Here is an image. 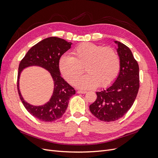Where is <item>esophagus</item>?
Wrapping results in <instances>:
<instances>
[{
  "label": "esophagus",
  "instance_id": "obj_1",
  "mask_svg": "<svg viewBox=\"0 0 158 158\" xmlns=\"http://www.w3.org/2000/svg\"><path fill=\"white\" fill-rule=\"evenodd\" d=\"M78 94H85L87 93L86 91H83V90H78L77 92Z\"/></svg>",
  "mask_w": 158,
  "mask_h": 158
}]
</instances>
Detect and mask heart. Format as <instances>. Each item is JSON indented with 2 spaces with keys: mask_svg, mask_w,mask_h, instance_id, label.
Masks as SVG:
<instances>
[{
  "mask_svg": "<svg viewBox=\"0 0 158 158\" xmlns=\"http://www.w3.org/2000/svg\"><path fill=\"white\" fill-rule=\"evenodd\" d=\"M88 73L76 85L82 89L107 87L118 74L121 61L117 52L111 47L91 43L80 44L72 51V56L61 57L59 68L62 76L70 84H74L84 72Z\"/></svg>",
  "mask_w": 158,
  "mask_h": 158,
  "instance_id": "1",
  "label": "heart"
}]
</instances>
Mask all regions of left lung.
<instances>
[{
	"label": "left lung",
	"mask_w": 158,
	"mask_h": 158,
	"mask_svg": "<svg viewBox=\"0 0 158 158\" xmlns=\"http://www.w3.org/2000/svg\"><path fill=\"white\" fill-rule=\"evenodd\" d=\"M117 52L121 67L117 78L111 86L96 92L97 99L89 110L100 121L111 122L123 117L132 106L140 87L139 66L131 49L121 42Z\"/></svg>",
	"instance_id": "8db88e82"
}]
</instances>
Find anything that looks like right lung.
Instances as JSON below:
<instances>
[{"label":"right lung","instance_id":"right-lung-1","mask_svg":"<svg viewBox=\"0 0 158 158\" xmlns=\"http://www.w3.org/2000/svg\"><path fill=\"white\" fill-rule=\"evenodd\" d=\"M70 42L56 37H51L37 43L27 51L18 67L17 88L23 106L32 116L41 121L52 122L65 113L70 98L76 94L74 88L60 76L59 63L61 56L70 49ZM30 65H39L48 70L54 81V92L50 102L42 106H33L24 101L19 89L21 71Z\"/></svg>","mask_w":158,"mask_h":158}]
</instances>
